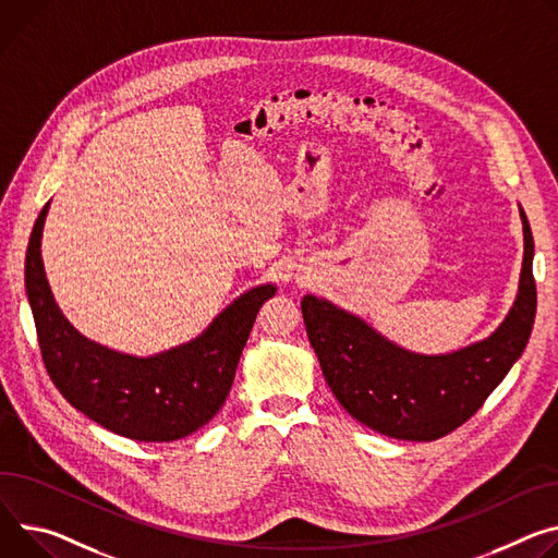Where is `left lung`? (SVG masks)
<instances>
[{
    "mask_svg": "<svg viewBox=\"0 0 558 558\" xmlns=\"http://www.w3.org/2000/svg\"><path fill=\"white\" fill-rule=\"evenodd\" d=\"M519 214L525 251L514 305L487 338L463 349L416 353L325 298H302L323 376L349 416L391 438L436 440L481 410L521 359L536 316L534 238L521 207Z\"/></svg>",
    "mask_w": 558,
    "mask_h": 558,
    "instance_id": "obj_1",
    "label": "left lung"
}]
</instances>
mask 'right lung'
<instances>
[{"label": "right lung", "mask_w": 558, "mask_h": 558, "mask_svg": "<svg viewBox=\"0 0 558 558\" xmlns=\"http://www.w3.org/2000/svg\"><path fill=\"white\" fill-rule=\"evenodd\" d=\"M48 207L28 240L24 282L50 380L84 416L133 440L171 442L207 425L229 396L251 327L276 284L240 293L189 342L131 356L82 336L58 307L41 260Z\"/></svg>", "instance_id": "right-lung-1"}]
</instances>
